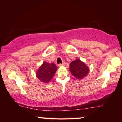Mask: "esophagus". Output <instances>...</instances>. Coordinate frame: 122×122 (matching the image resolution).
<instances>
[{"instance_id":"obj_1","label":"esophagus","mask_w":122,"mask_h":122,"mask_svg":"<svg viewBox=\"0 0 122 122\" xmlns=\"http://www.w3.org/2000/svg\"><path fill=\"white\" fill-rule=\"evenodd\" d=\"M65 64H66V63H63L62 64H58V66H65Z\"/></svg>"}]
</instances>
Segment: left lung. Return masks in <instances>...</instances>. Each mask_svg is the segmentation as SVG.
I'll list each match as a JSON object with an SVG mask.
<instances>
[{
  "instance_id": "1",
  "label": "left lung",
  "mask_w": 122,
  "mask_h": 122,
  "mask_svg": "<svg viewBox=\"0 0 122 122\" xmlns=\"http://www.w3.org/2000/svg\"><path fill=\"white\" fill-rule=\"evenodd\" d=\"M70 71L73 76L78 79H81L87 76L89 71V68L84 63L76 59L70 64Z\"/></svg>"
}]
</instances>
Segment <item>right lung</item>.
I'll list each match as a JSON object with an SVG mask.
<instances>
[{
	"label": "right lung",
	"mask_w": 122,
	"mask_h": 122,
	"mask_svg": "<svg viewBox=\"0 0 122 122\" xmlns=\"http://www.w3.org/2000/svg\"><path fill=\"white\" fill-rule=\"evenodd\" d=\"M57 67L54 63L44 62L40 66L36 73V76L38 79L43 83H48L54 76Z\"/></svg>",
	"instance_id": "right-lung-1"
}]
</instances>
